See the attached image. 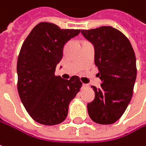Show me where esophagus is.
Returning <instances> with one entry per match:
<instances>
[{
	"mask_svg": "<svg viewBox=\"0 0 146 146\" xmlns=\"http://www.w3.org/2000/svg\"><path fill=\"white\" fill-rule=\"evenodd\" d=\"M87 87H89V85H87V84H83L82 85V88H87Z\"/></svg>",
	"mask_w": 146,
	"mask_h": 146,
	"instance_id": "1",
	"label": "esophagus"
}]
</instances>
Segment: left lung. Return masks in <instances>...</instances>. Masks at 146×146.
<instances>
[{
  "instance_id": "left-lung-1",
  "label": "left lung",
  "mask_w": 146,
  "mask_h": 146,
  "mask_svg": "<svg viewBox=\"0 0 146 146\" xmlns=\"http://www.w3.org/2000/svg\"><path fill=\"white\" fill-rule=\"evenodd\" d=\"M95 47V64L99 70L100 88L91 86L95 99L87 104L94 122L110 125L118 120L130 103L136 79V60L130 40L111 26L81 30Z\"/></svg>"
}]
</instances>
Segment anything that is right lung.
<instances>
[{
  "instance_id": "right-lung-1",
  "label": "right lung",
  "mask_w": 146,
  "mask_h": 146,
  "mask_svg": "<svg viewBox=\"0 0 146 146\" xmlns=\"http://www.w3.org/2000/svg\"><path fill=\"white\" fill-rule=\"evenodd\" d=\"M80 31L40 22L22 44L16 68L18 93L30 116L40 124L54 125L66 120L70 102L82 86L77 76L70 80L55 76L65 44Z\"/></svg>"
}]
</instances>
